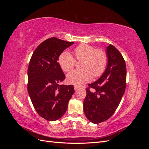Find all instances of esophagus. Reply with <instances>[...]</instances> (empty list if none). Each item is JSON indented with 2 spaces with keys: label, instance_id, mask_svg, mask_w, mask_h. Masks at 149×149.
<instances>
[{
  "label": "esophagus",
  "instance_id": "obj_1",
  "mask_svg": "<svg viewBox=\"0 0 149 149\" xmlns=\"http://www.w3.org/2000/svg\"><path fill=\"white\" fill-rule=\"evenodd\" d=\"M78 88H79V86H74V89L75 91L76 90H77Z\"/></svg>",
  "mask_w": 149,
  "mask_h": 149
}]
</instances>
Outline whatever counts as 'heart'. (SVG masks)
Returning a JSON list of instances; mask_svg holds the SVG:
<instances>
[{"label":"heart","instance_id":"b5f03b06","mask_svg":"<svg viewBox=\"0 0 149 149\" xmlns=\"http://www.w3.org/2000/svg\"><path fill=\"white\" fill-rule=\"evenodd\" d=\"M74 52L76 60H83L81 64L82 70H75L68 74V83L81 86L89 82L93 76L98 78L104 73L108 63V56L104 50L83 43L76 47ZM58 63L63 71L70 72L74 68L76 60L70 52L64 51L59 56Z\"/></svg>","mask_w":149,"mask_h":149}]
</instances>
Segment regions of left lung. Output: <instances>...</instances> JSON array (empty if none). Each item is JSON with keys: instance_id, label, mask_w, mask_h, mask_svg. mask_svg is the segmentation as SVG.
<instances>
[{"instance_id": "8db88e82", "label": "left lung", "mask_w": 149, "mask_h": 149, "mask_svg": "<svg viewBox=\"0 0 149 149\" xmlns=\"http://www.w3.org/2000/svg\"><path fill=\"white\" fill-rule=\"evenodd\" d=\"M108 63L104 73L96 81L88 84L83 102L86 117L99 124L113 115L124 94L126 65L123 55L111 44L107 47ZM92 88L91 91L90 89Z\"/></svg>"}]
</instances>
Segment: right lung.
<instances>
[{"label":"right lung","mask_w":149,"mask_h":149,"mask_svg":"<svg viewBox=\"0 0 149 149\" xmlns=\"http://www.w3.org/2000/svg\"><path fill=\"white\" fill-rule=\"evenodd\" d=\"M73 43L56 37L48 38L35 49L30 60L28 93L35 111L49 121L65 114L74 93L73 85L60 84L65 75L57 61L64 49Z\"/></svg>","instance_id":"add662e5"}]
</instances>
